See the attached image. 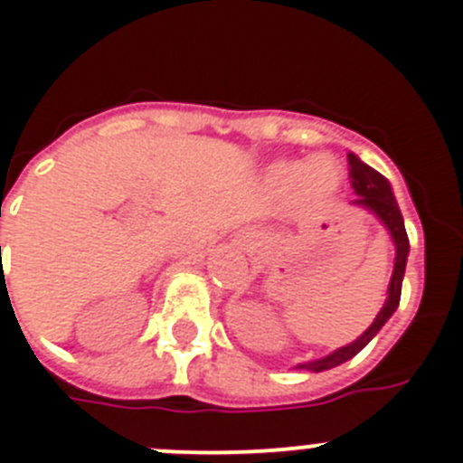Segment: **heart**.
Segmentation results:
<instances>
[{
	"label": "heart",
	"mask_w": 463,
	"mask_h": 463,
	"mask_svg": "<svg viewBox=\"0 0 463 463\" xmlns=\"http://www.w3.org/2000/svg\"><path fill=\"white\" fill-rule=\"evenodd\" d=\"M338 183H341V166L325 155L313 159L280 162L271 169V185L276 187L278 194H292L304 185L306 194L322 199L336 190Z\"/></svg>",
	"instance_id": "1"
}]
</instances>
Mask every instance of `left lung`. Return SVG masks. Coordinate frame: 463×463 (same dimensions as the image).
Returning <instances> with one entry per match:
<instances>
[{"instance_id": "8db88e82", "label": "left lung", "mask_w": 463, "mask_h": 463, "mask_svg": "<svg viewBox=\"0 0 463 463\" xmlns=\"http://www.w3.org/2000/svg\"><path fill=\"white\" fill-rule=\"evenodd\" d=\"M347 166H350V185L353 190L357 192L359 199L357 203L359 206H366L369 211H373L383 224L390 229L392 239H394L396 245V260H394V273H392V282H390V297L384 301V306L380 308L378 317L373 320V325L369 329L364 331L362 336L357 338L354 343L350 345L341 347L336 353H331L329 357L325 359H317V362H308V364H301V369H308V371H326V369H334L338 364L347 362V359H353L359 350L369 345L371 338L383 329V325L392 317V313L396 310L401 301V282H403V273H406V260H408V234H406V227H403V215H401L399 206H396V199L392 194V187L387 183L383 174H378L375 169H371L369 165H364L362 159L354 157L353 153L347 155Z\"/></svg>"}]
</instances>
